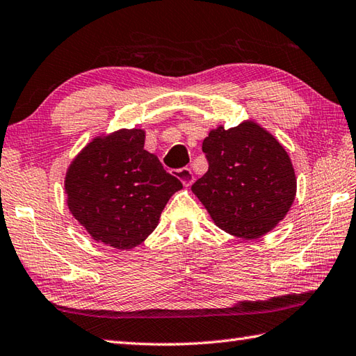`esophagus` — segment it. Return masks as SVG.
Returning a JSON list of instances; mask_svg holds the SVG:
<instances>
[{"mask_svg":"<svg viewBox=\"0 0 356 356\" xmlns=\"http://www.w3.org/2000/svg\"><path fill=\"white\" fill-rule=\"evenodd\" d=\"M174 174H176V177L182 182L185 186H190L193 182H194V174L190 168H182V170H177L174 171Z\"/></svg>","mask_w":356,"mask_h":356,"instance_id":"esophagus-1","label":"esophagus"}]
</instances>
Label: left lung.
Masks as SVG:
<instances>
[{
  "label": "left lung",
  "instance_id": "left-lung-1",
  "mask_svg": "<svg viewBox=\"0 0 356 356\" xmlns=\"http://www.w3.org/2000/svg\"><path fill=\"white\" fill-rule=\"evenodd\" d=\"M208 171L191 191L214 224L252 241L287 216L296 196V174L289 152L254 120L225 129L219 124L202 143Z\"/></svg>",
  "mask_w": 356,
  "mask_h": 356
}]
</instances>
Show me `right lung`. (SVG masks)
<instances>
[{"label":"right lung","mask_w":356,"mask_h":356,"mask_svg":"<svg viewBox=\"0 0 356 356\" xmlns=\"http://www.w3.org/2000/svg\"><path fill=\"white\" fill-rule=\"evenodd\" d=\"M177 177L145 149V129L122 128L94 137L67 166V208L97 242L131 250L159 225Z\"/></svg>","instance_id":"1"}]
</instances>
